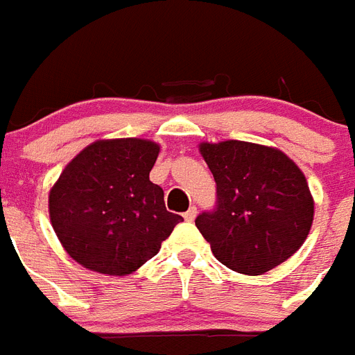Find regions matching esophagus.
Here are the masks:
<instances>
[{
    "label": "esophagus",
    "mask_w": 355,
    "mask_h": 355,
    "mask_svg": "<svg viewBox=\"0 0 355 355\" xmlns=\"http://www.w3.org/2000/svg\"><path fill=\"white\" fill-rule=\"evenodd\" d=\"M195 217H197V208H195V206H191V208H189V210L184 214V219H186V221H193Z\"/></svg>",
    "instance_id": "esophagus-1"
}]
</instances>
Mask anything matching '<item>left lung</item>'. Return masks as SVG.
Here are the masks:
<instances>
[{"label":"left lung","mask_w":355,"mask_h":355,"mask_svg":"<svg viewBox=\"0 0 355 355\" xmlns=\"http://www.w3.org/2000/svg\"><path fill=\"white\" fill-rule=\"evenodd\" d=\"M199 153L217 184V208L195 219L211 252L228 269L258 276L302 247L315 200L295 162L276 147L227 139Z\"/></svg>","instance_id":"left-lung-1"}]
</instances>
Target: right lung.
<instances>
[{
    "instance_id": "right-lung-1",
    "label": "right lung",
    "mask_w": 355,
    "mask_h": 355,
    "mask_svg": "<svg viewBox=\"0 0 355 355\" xmlns=\"http://www.w3.org/2000/svg\"><path fill=\"white\" fill-rule=\"evenodd\" d=\"M158 153L150 139H97L64 167L49 189V219L77 263L101 275H132L182 221L149 180Z\"/></svg>"
}]
</instances>
